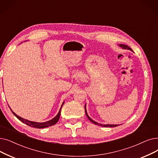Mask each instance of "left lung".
<instances>
[{"mask_svg":"<svg viewBox=\"0 0 158 158\" xmlns=\"http://www.w3.org/2000/svg\"><path fill=\"white\" fill-rule=\"evenodd\" d=\"M119 46H120L121 47H122L123 48H124V49H127V50H132V49L130 48L128 46H127V45L119 44ZM85 113H86V116H87L88 119L89 120H90L92 123H93L94 124H95V125H97L101 126V127H118V126L119 125H102V124H100V123H97V122H95V121H94V120H92V119L88 115L87 112H86V105H85Z\"/></svg>","mask_w":158,"mask_h":158,"instance_id":"1","label":"left lung"}]
</instances>
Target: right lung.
I'll return each mask as SVG.
<instances>
[{"mask_svg":"<svg viewBox=\"0 0 158 158\" xmlns=\"http://www.w3.org/2000/svg\"><path fill=\"white\" fill-rule=\"evenodd\" d=\"M64 105V102H63L62 104V106H61L60 107V110L58 113V114L53 119H52V120L50 121H46V122H44V123H37V122H33V121H28L27 119H23L22 118L19 117V115H17L16 114H15L14 112H13L11 110V112L12 113L14 114V115L15 116V117L19 119L20 121H21L23 123H25L26 125H28L30 127H34V128H46V127H50V126H52L55 124H56V123H57L59 118H60V110H61V108H62V106L63 105Z\"/></svg>","mask_w":158,"mask_h":158,"instance_id":"obj_1","label":"right lung"}]
</instances>
